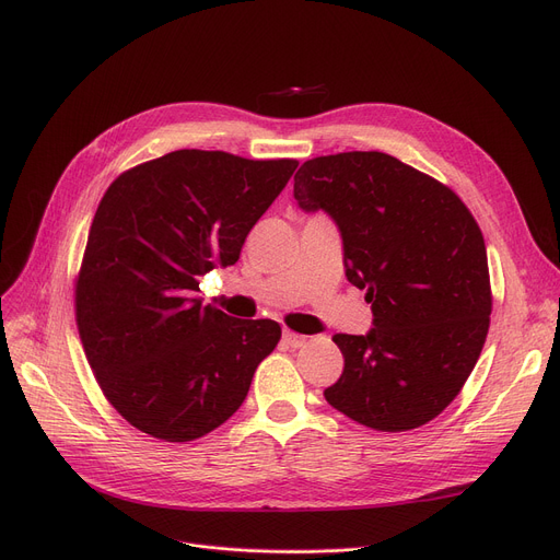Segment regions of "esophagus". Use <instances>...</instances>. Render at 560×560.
Segmentation results:
<instances>
[{"instance_id": "1", "label": "esophagus", "mask_w": 560, "mask_h": 560, "mask_svg": "<svg viewBox=\"0 0 560 560\" xmlns=\"http://www.w3.org/2000/svg\"><path fill=\"white\" fill-rule=\"evenodd\" d=\"M283 342H285L288 347H292V349H300V347H304V345H306V336L285 329V331H283Z\"/></svg>"}]
</instances>
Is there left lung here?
I'll use <instances>...</instances> for the list:
<instances>
[{
	"label": "left lung",
	"instance_id": "1",
	"mask_svg": "<svg viewBox=\"0 0 560 560\" xmlns=\"http://www.w3.org/2000/svg\"><path fill=\"white\" fill-rule=\"evenodd\" d=\"M295 199L334 218L347 281L372 304L365 336H334L345 370L325 399L376 431L431 422L460 393L490 327L477 220L452 188L384 152L306 161Z\"/></svg>",
	"mask_w": 560,
	"mask_h": 560
}]
</instances>
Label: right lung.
<instances>
[{"label":"right lung","instance_id":"right-lung-1","mask_svg":"<svg viewBox=\"0 0 560 560\" xmlns=\"http://www.w3.org/2000/svg\"><path fill=\"white\" fill-rule=\"evenodd\" d=\"M295 159L176 150L104 192L74 285L85 359L131 427L165 443L211 433L245 401L281 338L275 319L229 317L195 292L241 258Z\"/></svg>","mask_w":560,"mask_h":560}]
</instances>
